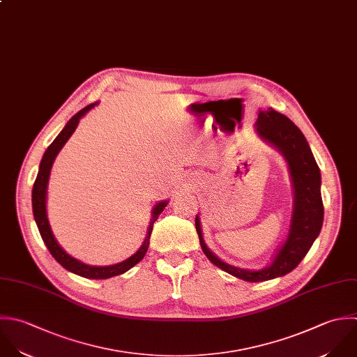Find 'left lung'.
<instances>
[{"label": "left lung", "mask_w": 357, "mask_h": 357, "mask_svg": "<svg viewBox=\"0 0 357 357\" xmlns=\"http://www.w3.org/2000/svg\"><path fill=\"white\" fill-rule=\"evenodd\" d=\"M256 132L284 155L294 186V211L289 234L271 264L266 268L250 271L224 263L204 243L200 218L196 215V231L207 259L225 273L248 282L274 280L295 270L320 235L324 220L320 168L301 129L288 116L268 108L267 111H259Z\"/></svg>", "instance_id": "8db88e82"}]
</instances>
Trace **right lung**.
Segmentation results:
<instances>
[{
  "mask_svg": "<svg viewBox=\"0 0 357 357\" xmlns=\"http://www.w3.org/2000/svg\"><path fill=\"white\" fill-rule=\"evenodd\" d=\"M94 105H97V102H93L87 107H84L83 109H80L77 114H75L68 123L65 125V128L59 132V135L55 137V140L48 146V149L45 150L41 162H40V168H38V174L37 178L34 181L33 185V190H31V206H33V215H34V221L37 224L38 232L41 235V239L44 241L47 249L50 250L51 256L68 271L84 277V278H90V280H107L119 274L126 273L128 270H130L132 267H135L146 255L147 249H149V243H150V236H151V231H153V224L157 221L158 215L162 213V210L165 208V206L168 204L167 200L160 202L154 206L153 208V215H151V221L147 229V236L143 242V245L140 246V249L130 256L129 259L114 264V266H104V267H97V266H89L84 264L76 259H73L72 256H69L56 242V239L52 235L48 218H47V210H45V197H47V185H48V178H50V171L52 167V162L56 157V154L61 151V149L63 147V144L68 142V139L72 136V133L75 132L79 119L89 112L91 108H94Z\"/></svg>",
  "mask_w": 357,
  "mask_h": 357,
  "instance_id": "1",
  "label": "right lung"
}]
</instances>
